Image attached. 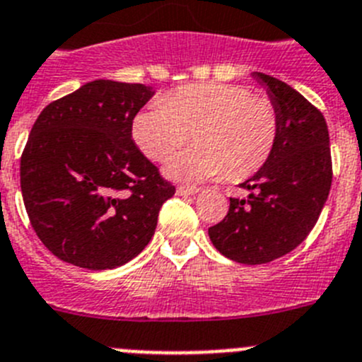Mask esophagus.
<instances>
[{
  "instance_id": "1",
  "label": "esophagus",
  "mask_w": 362,
  "mask_h": 362,
  "mask_svg": "<svg viewBox=\"0 0 362 362\" xmlns=\"http://www.w3.org/2000/svg\"><path fill=\"white\" fill-rule=\"evenodd\" d=\"M177 192V196H196L199 188H194V187H177L175 188Z\"/></svg>"
}]
</instances>
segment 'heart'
I'll list each match as a JSON object with an SVG mask.
<instances>
[{
    "instance_id": "1",
    "label": "heart",
    "mask_w": 362,
    "mask_h": 362,
    "mask_svg": "<svg viewBox=\"0 0 362 362\" xmlns=\"http://www.w3.org/2000/svg\"><path fill=\"white\" fill-rule=\"evenodd\" d=\"M192 129L196 146L172 158L166 174L204 181L228 170L230 179H243L255 174L276 148L279 114L246 86L201 83L153 99L132 121L134 143L152 161L170 158Z\"/></svg>"
}]
</instances>
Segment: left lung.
<instances>
[{
	"label": "left lung",
	"mask_w": 362,
	"mask_h": 362,
	"mask_svg": "<svg viewBox=\"0 0 362 362\" xmlns=\"http://www.w3.org/2000/svg\"><path fill=\"white\" fill-rule=\"evenodd\" d=\"M252 76L279 114V136L268 161L241 183L248 197H230L228 214L209 235L235 263L264 264L297 248L315 226L330 194L332 156L321 112L284 81Z\"/></svg>",
	"instance_id": "left-lung-1"
}]
</instances>
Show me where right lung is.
I'll use <instances>...</instances> for the list:
<instances>
[{"label": "right lung", "mask_w": 362, "mask_h": 362, "mask_svg": "<svg viewBox=\"0 0 362 362\" xmlns=\"http://www.w3.org/2000/svg\"><path fill=\"white\" fill-rule=\"evenodd\" d=\"M152 86L95 79L43 108L21 156L32 228L56 257L86 270L129 263L150 243L175 188L132 139Z\"/></svg>", "instance_id": "add662e5"}]
</instances>
